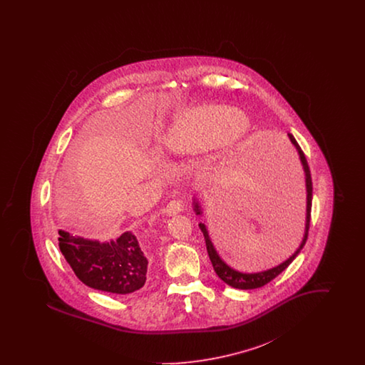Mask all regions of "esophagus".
Wrapping results in <instances>:
<instances>
[{
	"instance_id": "esophagus-1",
	"label": "esophagus",
	"mask_w": 365,
	"mask_h": 365,
	"mask_svg": "<svg viewBox=\"0 0 365 365\" xmlns=\"http://www.w3.org/2000/svg\"><path fill=\"white\" fill-rule=\"evenodd\" d=\"M163 210H164L165 215H170V216L176 215V213L183 210V201L182 200H173V201L168 202V205L163 209Z\"/></svg>"
}]
</instances>
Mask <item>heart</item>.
Here are the masks:
<instances>
[{"instance_id": "1", "label": "heart", "mask_w": 365, "mask_h": 365, "mask_svg": "<svg viewBox=\"0 0 365 365\" xmlns=\"http://www.w3.org/2000/svg\"><path fill=\"white\" fill-rule=\"evenodd\" d=\"M240 113L219 106L197 108L186 112L167 134V145L175 153H191L228 143L242 131Z\"/></svg>"}]
</instances>
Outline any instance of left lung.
Wrapping results in <instances>:
<instances>
[{
  "label": "left lung",
  "instance_id": "8db88e82",
  "mask_svg": "<svg viewBox=\"0 0 365 365\" xmlns=\"http://www.w3.org/2000/svg\"><path fill=\"white\" fill-rule=\"evenodd\" d=\"M289 138L293 142L298 153H299V158H301V163H302V167H304V173H305V180H307V226H305V235H304V240L301 242V246L297 249L294 255L289 259V260L282 262L278 267L272 268V269H268V271H264V272H257V274H242V272H238V271H234L231 269L228 265H226L222 259L217 256L213 245L209 240L208 231L204 225H200V228L204 234V238H205V245H207V250H208L209 260L213 265V269L216 272V275L219 278L222 279L225 283H227L228 286L234 287V289H241V290H252V289H259L265 286L267 283H269L271 280L278 277L279 274H282L290 264L292 261L294 260L297 257V255L299 253V250L304 247V245L307 243L308 240V234H309V226H311V209H312V176H311V170H309V165H308V161H307V157L304 155L301 146L298 145V142L295 140L294 137L292 134H289ZM195 210L197 213L200 215V209H198V204H195Z\"/></svg>",
  "mask_w": 365,
  "mask_h": 365
}]
</instances>
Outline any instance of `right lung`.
I'll list each match as a JSON object with an SVG mask.
<instances>
[{"mask_svg": "<svg viewBox=\"0 0 365 365\" xmlns=\"http://www.w3.org/2000/svg\"><path fill=\"white\" fill-rule=\"evenodd\" d=\"M58 246L72 271L88 287L113 294H128L146 282L148 259L131 232L116 241L100 243L58 231Z\"/></svg>", "mask_w": 365, "mask_h": 365, "instance_id": "add662e5", "label": "right lung"}]
</instances>
